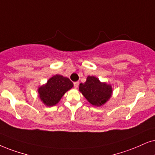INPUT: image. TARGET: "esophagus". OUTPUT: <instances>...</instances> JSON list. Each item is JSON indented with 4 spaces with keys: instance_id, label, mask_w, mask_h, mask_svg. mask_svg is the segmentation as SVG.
Returning a JSON list of instances; mask_svg holds the SVG:
<instances>
[{
    "instance_id": "esophagus-1",
    "label": "esophagus",
    "mask_w": 155,
    "mask_h": 155,
    "mask_svg": "<svg viewBox=\"0 0 155 155\" xmlns=\"http://www.w3.org/2000/svg\"><path fill=\"white\" fill-rule=\"evenodd\" d=\"M79 81L74 82V88H76H76L79 87Z\"/></svg>"
}]
</instances>
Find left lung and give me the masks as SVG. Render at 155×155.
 I'll return each instance as SVG.
<instances>
[{
	"label": "left lung",
	"instance_id": "1",
	"mask_svg": "<svg viewBox=\"0 0 155 155\" xmlns=\"http://www.w3.org/2000/svg\"><path fill=\"white\" fill-rule=\"evenodd\" d=\"M79 91L89 103L99 107L109 100L112 89L110 85L101 83L94 76H88L85 83L80 84Z\"/></svg>",
	"mask_w": 155,
	"mask_h": 155
}]
</instances>
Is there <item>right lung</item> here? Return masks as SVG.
<instances>
[{"instance_id":"obj_1","label":"right lung","mask_w":155,"mask_h":155,"mask_svg":"<svg viewBox=\"0 0 155 155\" xmlns=\"http://www.w3.org/2000/svg\"><path fill=\"white\" fill-rule=\"evenodd\" d=\"M73 87L69 79L56 75L48 80L46 85L38 89L39 97L45 104L51 107L56 104L68 90Z\"/></svg>"}]
</instances>
